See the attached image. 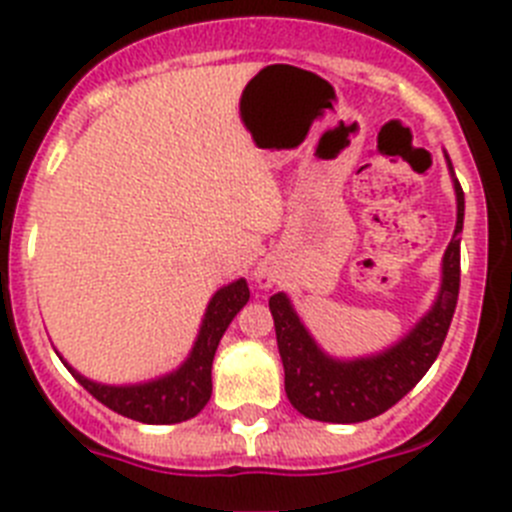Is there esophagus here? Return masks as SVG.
Listing matches in <instances>:
<instances>
[{
	"instance_id": "34e87169",
	"label": "esophagus",
	"mask_w": 512,
	"mask_h": 512,
	"mask_svg": "<svg viewBox=\"0 0 512 512\" xmlns=\"http://www.w3.org/2000/svg\"><path fill=\"white\" fill-rule=\"evenodd\" d=\"M253 279H256V284H259L261 289H269L277 284V269L269 264V261H261L256 269H253Z\"/></svg>"
}]
</instances>
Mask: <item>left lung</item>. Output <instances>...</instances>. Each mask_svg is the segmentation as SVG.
Masks as SVG:
<instances>
[{
	"label": "left lung",
	"mask_w": 512,
	"mask_h": 512,
	"mask_svg": "<svg viewBox=\"0 0 512 512\" xmlns=\"http://www.w3.org/2000/svg\"><path fill=\"white\" fill-rule=\"evenodd\" d=\"M456 228L443 253L441 289L433 307L397 343L379 354L336 359L315 343L284 292L269 300L284 364V390L297 413L323 423H361L390 410L413 390L436 361L459 300V246L464 228V192L454 176Z\"/></svg>",
	"instance_id": "obj_1"
}]
</instances>
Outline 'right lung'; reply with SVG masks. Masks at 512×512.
<instances>
[{
  "mask_svg": "<svg viewBox=\"0 0 512 512\" xmlns=\"http://www.w3.org/2000/svg\"><path fill=\"white\" fill-rule=\"evenodd\" d=\"M251 292H248L246 279H235L225 284L207 302L205 318H202L200 333L194 341L192 351L182 361L179 369L156 377L151 382L140 384H102L92 382L84 374H79L69 361L66 364L76 382L84 387L92 397H97L102 405L115 410L117 415L133 418L138 423L148 425H171L194 418L207 405L212 395V359H215L217 343L228 330L230 320L243 310Z\"/></svg>",
  "mask_w": 512,
  "mask_h": 512,
  "instance_id": "1",
  "label": "right lung"
}]
</instances>
